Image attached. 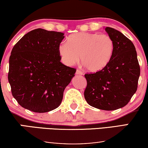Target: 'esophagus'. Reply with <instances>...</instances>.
<instances>
[{"instance_id": "1", "label": "esophagus", "mask_w": 148, "mask_h": 148, "mask_svg": "<svg viewBox=\"0 0 148 148\" xmlns=\"http://www.w3.org/2000/svg\"><path fill=\"white\" fill-rule=\"evenodd\" d=\"M75 73H76V75H83V72L79 69H77Z\"/></svg>"}]
</instances>
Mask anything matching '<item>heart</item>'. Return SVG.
<instances>
[{"label": "heart", "instance_id": "1", "mask_svg": "<svg viewBox=\"0 0 148 148\" xmlns=\"http://www.w3.org/2000/svg\"><path fill=\"white\" fill-rule=\"evenodd\" d=\"M114 43L106 34L80 32L71 35L67 43L58 46V54L64 64L72 66L79 60L90 72L100 71L112 58Z\"/></svg>", "mask_w": 148, "mask_h": 148}]
</instances>
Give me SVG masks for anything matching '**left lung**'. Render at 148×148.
<instances>
[{"instance_id": "8db88e82", "label": "left lung", "mask_w": 148, "mask_h": 148, "mask_svg": "<svg viewBox=\"0 0 148 148\" xmlns=\"http://www.w3.org/2000/svg\"><path fill=\"white\" fill-rule=\"evenodd\" d=\"M105 30L114 43L112 58L100 71L85 74L84 97L94 108L114 110L126 106L136 92L140 66L133 42L118 30Z\"/></svg>"}]
</instances>
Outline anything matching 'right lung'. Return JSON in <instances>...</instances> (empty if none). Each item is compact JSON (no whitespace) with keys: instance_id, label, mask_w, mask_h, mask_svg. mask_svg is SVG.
<instances>
[{"instance_id":"add662e5","label":"right lung","mask_w":148,"mask_h":148,"mask_svg":"<svg viewBox=\"0 0 148 148\" xmlns=\"http://www.w3.org/2000/svg\"><path fill=\"white\" fill-rule=\"evenodd\" d=\"M62 32L38 28L28 32L13 46L8 79L20 106L34 112L58 108L64 89L76 69L60 62L58 46Z\"/></svg>"}]
</instances>
